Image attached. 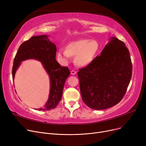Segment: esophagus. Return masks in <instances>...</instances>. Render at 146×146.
<instances>
[{"label": "esophagus", "mask_w": 146, "mask_h": 146, "mask_svg": "<svg viewBox=\"0 0 146 146\" xmlns=\"http://www.w3.org/2000/svg\"><path fill=\"white\" fill-rule=\"evenodd\" d=\"M76 74V72L75 70H72L71 71V74L72 75H74Z\"/></svg>", "instance_id": "obj_1"}]
</instances>
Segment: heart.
<instances>
[{"mask_svg": "<svg viewBox=\"0 0 146 146\" xmlns=\"http://www.w3.org/2000/svg\"><path fill=\"white\" fill-rule=\"evenodd\" d=\"M101 51V45L96 40L82 39L67 44L66 50L60 48L57 56L64 63L74 57V62L80 67H86L93 62Z\"/></svg>", "mask_w": 146, "mask_h": 146, "instance_id": "b5f03b06", "label": "heart"}]
</instances>
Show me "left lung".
I'll return each instance as SVG.
<instances>
[{
  "label": "left lung",
  "mask_w": 146,
  "mask_h": 146,
  "mask_svg": "<svg viewBox=\"0 0 146 146\" xmlns=\"http://www.w3.org/2000/svg\"><path fill=\"white\" fill-rule=\"evenodd\" d=\"M132 70L125 44L117 38L111 37L101 55L78 73L83 101L96 110L117 105L125 94Z\"/></svg>",
  "instance_id": "left-lung-1"
}]
</instances>
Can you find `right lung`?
<instances>
[{
  "instance_id": "add662e5",
  "label": "right lung",
  "mask_w": 146,
  "mask_h": 146,
  "mask_svg": "<svg viewBox=\"0 0 146 146\" xmlns=\"http://www.w3.org/2000/svg\"><path fill=\"white\" fill-rule=\"evenodd\" d=\"M56 45L47 35L34 36L23 42L13 60L12 78L21 62L28 59L40 61L50 78V90L47 102L38 111H48L55 108L62 97L66 80L70 74L68 67H61L56 59Z\"/></svg>"
}]
</instances>
